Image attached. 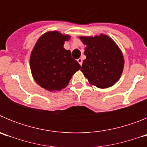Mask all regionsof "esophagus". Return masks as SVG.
<instances>
[{"label": "esophagus", "mask_w": 147, "mask_h": 147, "mask_svg": "<svg viewBox=\"0 0 147 147\" xmlns=\"http://www.w3.org/2000/svg\"><path fill=\"white\" fill-rule=\"evenodd\" d=\"M77 61H78V62L80 63V65L82 66V58H79V59H77Z\"/></svg>", "instance_id": "1"}]
</instances>
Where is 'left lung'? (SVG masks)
Listing matches in <instances>:
<instances>
[{
	"label": "left lung",
	"mask_w": 147,
	"mask_h": 147,
	"mask_svg": "<svg viewBox=\"0 0 147 147\" xmlns=\"http://www.w3.org/2000/svg\"><path fill=\"white\" fill-rule=\"evenodd\" d=\"M85 48L86 59L81 71L91 85L98 88L113 86L120 79L124 59L118 45L104 34L98 36H80Z\"/></svg>",
	"instance_id": "8db88e82"
}]
</instances>
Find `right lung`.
Masks as SVG:
<instances>
[{
	"label": "right lung",
	"instance_id": "obj_1",
	"mask_svg": "<svg viewBox=\"0 0 147 147\" xmlns=\"http://www.w3.org/2000/svg\"><path fill=\"white\" fill-rule=\"evenodd\" d=\"M69 34L49 31L41 36L30 55V68L37 85L49 91L66 88L71 77L81 68L71 57L70 50L64 49Z\"/></svg>",
	"mask_w": 147,
	"mask_h": 147
}]
</instances>
